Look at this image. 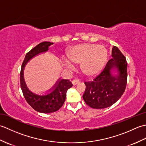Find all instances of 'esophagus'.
<instances>
[{
  "label": "esophagus",
  "mask_w": 146,
  "mask_h": 146,
  "mask_svg": "<svg viewBox=\"0 0 146 146\" xmlns=\"http://www.w3.org/2000/svg\"><path fill=\"white\" fill-rule=\"evenodd\" d=\"M79 82H80L79 80H76V79L73 80V81H72V83H73V85H77V84H78Z\"/></svg>",
  "instance_id": "obj_1"
}]
</instances>
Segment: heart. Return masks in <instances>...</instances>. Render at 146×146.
<instances>
[{
  "label": "heart",
  "mask_w": 146,
  "mask_h": 146,
  "mask_svg": "<svg viewBox=\"0 0 146 146\" xmlns=\"http://www.w3.org/2000/svg\"><path fill=\"white\" fill-rule=\"evenodd\" d=\"M68 58H62V63L68 70L75 69V64L80 63L83 73L87 76H94L104 68L108 58V52L104 46L95 44H79L71 48Z\"/></svg>",
  "instance_id": "b5f03b06"
}]
</instances>
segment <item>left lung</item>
<instances>
[{
	"label": "left lung",
	"mask_w": 146,
	"mask_h": 146,
	"mask_svg": "<svg viewBox=\"0 0 146 146\" xmlns=\"http://www.w3.org/2000/svg\"><path fill=\"white\" fill-rule=\"evenodd\" d=\"M111 57L100 75L92 82H85L83 98L91 108L102 109L110 107L125 92L127 79L125 57L115 46L111 49Z\"/></svg>",
	"instance_id": "obj_1"
}]
</instances>
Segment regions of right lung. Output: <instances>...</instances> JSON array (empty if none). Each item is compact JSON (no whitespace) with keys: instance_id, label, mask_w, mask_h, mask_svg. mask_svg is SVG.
Returning a JSON list of instances; mask_svg holds the SVG:
<instances>
[{"instance_id":"1","label":"right lung","mask_w":146,"mask_h":146,"mask_svg":"<svg viewBox=\"0 0 146 146\" xmlns=\"http://www.w3.org/2000/svg\"><path fill=\"white\" fill-rule=\"evenodd\" d=\"M53 42H42L32 49L26 54L22 64L20 73L21 87L25 98L31 107L41 113H52L58 110L63 106L66 97V92L73 86L70 80L59 78L55 85L49 90V94L40 95L32 92L27 88L24 78V70L26 63L36 56L48 51Z\"/></svg>"}]
</instances>
